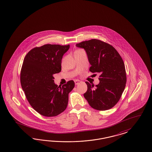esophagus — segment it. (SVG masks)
Returning <instances> with one entry per match:
<instances>
[{"instance_id": "esophagus-1", "label": "esophagus", "mask_w": 152, "mask_h": 152, "mask_svg": "<svg viewBox=\"0 0 152 152\" xmlns=\"http://www.w3.org/2000/svg\"><path fill=\"white\" fill-rule=\"evenodd\" d=\"M80 83H81V81L77 80H75V85H78V84H80Z\"/></svg>"}]
</instances>
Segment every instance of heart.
I'll use <instances>...</instances> for the list:
<instances>
[{
  "label": "heart",
  "instance_id": "1",
  "mask_svg": "<svg viewBox=\"0 0 152 152\" xmlns=\"http://www.w3.org/2000/svg\"><path fill=\"white\" fill-rule=\"evenodd\" d=\"M81 51H84L83 50H82V49H79V50H77L75 52H81Z\"/></svg>",
  "mask_w": 152,
  "mask_h": 152
}]
</instances>
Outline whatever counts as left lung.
Listing matches in <instances>:
<instances>
[{
	"mask_svg": "<svg viewBox=\"0 0 152 152\" xmlns=\"http://www.w3.org/2000/svg\"><path fill=\"white\" fill-rule=\"evenodd\" d=\"M86 53L91 65L90 71L100 73L99 83L95 86L86 82L84 97L95 110H105L114 107L120 99L126 83L125 67L120 55L109 44L91 39L76 45Z\"/></svg>",
	"mask_w": 152,
	"mask_h": 152,
	"instance_id": "1",
	"label": "left lung"
}]
</instances>
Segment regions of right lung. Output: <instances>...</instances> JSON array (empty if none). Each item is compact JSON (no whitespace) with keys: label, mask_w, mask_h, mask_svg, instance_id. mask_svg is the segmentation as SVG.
<instances>
[{"label":"right lung","mask_w":152,"mask_h":152,"mask_svg":"<svg viewBox=\"0 0 152 152\" xmlns=\"http://www.w3.org/2000/svg\"><path fill=\"white\" fill-rule=\"evenodd\" d=\"M69 48V45H44L31 49L23 60L22 88L32 107L42 115L56 116L67 108L75 83L71 80L58 86L53 75L61 72L62 59Z\"/></svg>","instance_id":"obj_1"}]
</instances>
